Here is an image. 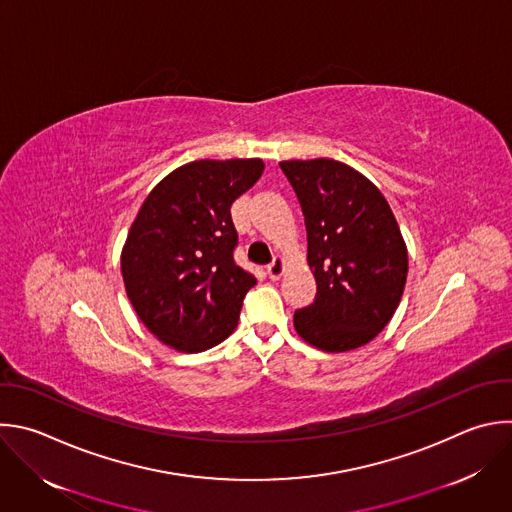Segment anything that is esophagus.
<instances>
[{
    "instance_id": "1",
    "label": "esophagus",
    "mask_w": 512,
    "mask_h": 512,
    "mask_svg": "<svg viewBox=\"0 0 512 512\" xmlns=\"http://www.w3.org/2000/svg\"><path fill=\"white\" fill-rule=\"evenodd\" d=\"M283 271H285V263L279 257H275L271 261V265H267V275L271 281H277L283 275Z\"/></svg>"
}]
</instances>
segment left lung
<instances>
[{
	"label": "left lung",
	"instance_id": "8db88e82",
	"mask_svg": "<svg viewBox=\"0 0 512 512\" xmlns=\"http://www.w3.org/2000/svg\"><path fill=\"white\" fill-rule=\"evenodd\" d=\"M307 231V263L317 291L293 315L307 344L356 350L388 325L404 293L408 251L384 195L352 166L283 160Z\"/></svg>",
	"mask_w": 512,
	"mask_h": 512
}]
</instances>
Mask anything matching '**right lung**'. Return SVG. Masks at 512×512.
<instances>
[{
	"label": "right lung",
	"mask_w": 512,
	"mask_h": 512,
	"mask_svg": "<svg viewBox=\"0 0 512 512\" xmlns=\"http://www.w3.org/2000/svg\"><path fill=\"white\" fill-rule=\"evenodd\" d=\"M263 160H195L142 203L122 251L126 295L162 344L203 352L233 333L257 279L235 263L231 205L263 175Z\"/></svg>",
	"instance_id": "right-lung-1"
}]
</instances>
